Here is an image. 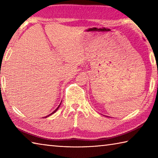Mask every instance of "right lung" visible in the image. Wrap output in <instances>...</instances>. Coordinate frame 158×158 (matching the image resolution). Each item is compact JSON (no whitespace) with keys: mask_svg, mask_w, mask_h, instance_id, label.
Returning <instances> with one entry per match:
<instances>
[{"mask_svg":"<svg viewBox=\"0 0 158 158\" xmlns=\"http://www.w3.org/2000/svg\"><path fill=\"white\" fill-rule=\"evenodd\" d=\"M60 104H61V103H60ZM60 105H59V106H58V107H57V109H56V110H54V111H53L52 112V114H50L49 115V116H46V118H47V117H48V116H50V115H52L53 114H54V113H55V112H56V111L58 110V108H59V106H60Z\"/></svg>","mask_w":158,"mask_h":158,"instance_id":"obj_1","label":"right lung"}]
</instances>
